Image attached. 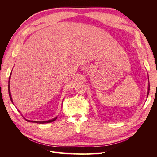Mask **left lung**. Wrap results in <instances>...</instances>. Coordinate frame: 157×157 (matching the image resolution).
<instances>
[{
	"mask_svg": "<svg viewBox=\"0 0 157 157\" xmlns=\"http://www.w3.org/2000/svg\"><path fill=\"white\" fill-rule=\"evenodd\" d=\"M149 90H150V86H149V87H148V91H147V97H148V95L149 93Z\"/></svg>",
	"mask_w": 157,
	"mask_h": 157,
	"instance_id": "8db88e82",
	"label": "left lung"
}]
</instances>
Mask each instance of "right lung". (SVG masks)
<instances>
[{"label":"right lung","mask_w":157,"mask_h":157,"mask_svg":"<svg viewBox=\"0 0 157 157\" xmlns=\"http://www.w3.org/2000/svg\"><path fill=\"white\" fill-rule=\"evenodd\" d=\"M10 75H11V74H10ZM10 77H9V80H8V94H9V96H10V100H11L12 103H13V101H12V96H11V93H10ZM56 118H57V117H55L54 118H52V119H50V120H48V121H29V120H27V119H25V120L28 122H35V123H39V124H44V123H48V122H54V121L56 120Z\"/></svg>","instance_id":"add662e5"}]
</instances>
